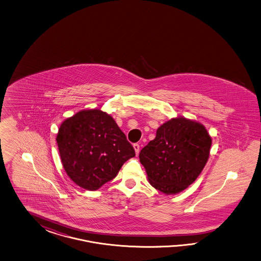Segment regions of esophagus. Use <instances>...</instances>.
<instances>
[{"mask_svg": "<svg viewBox=\"0 0 261 261\" xmlns=\"http://www.w3.org/2000/svg\"><path fill=\"white\" fill-rule=\"evenodd\" d=\"M133 147H134L136 154L138 155L139 152H140V144H139V143H134V144H133Z\"/></svg>", "mask_w": 261, "mask_h": 261, "instance_id": "34e87169", "label": "esophagus"}]
</instances>
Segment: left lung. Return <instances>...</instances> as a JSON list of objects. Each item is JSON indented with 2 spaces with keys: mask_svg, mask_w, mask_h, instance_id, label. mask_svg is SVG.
<instances>
[{
  "mask_svg": "<svg viewBox=\"0 0 261 261\" xmlns=\"http://www.w3.org/2000/svg\"><path fill=\"white\" fill-rule=\"evenodd\" d=\"M212 138L201 123L177 118L157 130L140 152L152 187L166 194L186 190L197 179L210 156Z\"/></svg>",
  "mask_w": 261,
  "mask_h": 261,
  "instance_id": "obj_1",
  "label": "left lung"
}]
</instances>
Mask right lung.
I'll use <instances>...</instances> for the list:
<instances>
[{
  "instance_id": "obj_1",
  "label": "right lung",
  "mask_w": 261,
  "mask_h": 261,
  "mask_svg": "<svg viewBox=\"0 0 261 261\" xmlns=\"http://www.w3.org/2000/svg\"><path fill=\"white\" fill-rule=\"evenodd\" d=\"M56 142L66 173L87 190L113 180L136 155L116 121L100 110L80 111L64 120Z\"/></svg>"
}]
</instances>
